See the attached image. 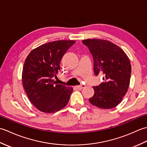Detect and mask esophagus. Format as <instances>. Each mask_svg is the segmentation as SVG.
<instances>
[{
	"label": "esophagus",
	"instance_id": "1",
	"mask_svg": "<svg viewBox=\"0 0 147 147\" xmlns=\"http://www.w3.org/2000/svg\"><path fill=\"white\" fill-rule=\"evenodd\" d=\"M85 86H86V85H80V86H76V88H77L78 89L82 90V89H83V88H85Z\"/></svg>",
	"mask_w": 147,
	"mask_h": 147
}]
</instances>
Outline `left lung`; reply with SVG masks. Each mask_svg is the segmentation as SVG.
<instances>
[{
  "label": "left lung",
  "instance_id": "left-lung-1",
  "mask_svg": "<svg viewBox=\"0 0 147 147\" xmlns=\"http://www.w3.org/2000/svg\"><path fill=\"white\" fill-rule=\"evenodd\" d=\"M82 42L93 56L95 75L102 74L104 80L93 86L95 93L89 102L101 109L116 107L129 85L131 66L128 57L119 47L107 40L87 39Z\"/></svg>",
  "mask_w": 147,
  "mask_h": 147
}]
</instances>
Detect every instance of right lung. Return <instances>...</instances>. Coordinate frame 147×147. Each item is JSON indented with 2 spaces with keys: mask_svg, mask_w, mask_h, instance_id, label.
I'll return each instance as SVG.
<instances>
[{
  "mask_svg": "<svg viewBox=\"0 0 147 147\" xmlns=\"http://www.w3.org/2000/svg\"><path fill=\"white\" fill-rule=\"evenodd\" d=\"M75 42L58 40L45 43L32 50L26 57L23 85L30 102L40 111H59L69 100L73 88L57 84L52 78L57 76L63 55Z\"/></svg>",
  "mask_w": 147,
  "mask_h": 147,
  "instance_id": "obj_1",
  "label": "right lung"
}]
</instances>
